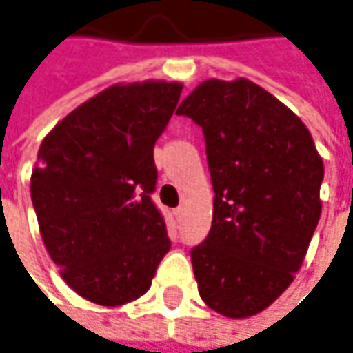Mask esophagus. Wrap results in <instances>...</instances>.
<instances>
[{"mask_svg": "<svg viewBox=\"0 0 353 353\" xmlns=\"http://www.w3.org/2000/svg\"><path fill=\"white\" fill-rule=\"evenodd\" d=\"M174 215H176V219H179V221L184 219V215H186V208H184V205H179V208L174 210Z\"/></svg>", "mask_w": 353, "mask_h": 353, "instance_id": "34e87169", "label": "esophagus"}]
</instances>
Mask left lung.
Segmentation results:
<instances>
[{
	"instance_id": "obj_1",
	"label": "left lung",
	"mask_w": 353,
	"mask_h": 353,
	"mask_svg": "<svg viewBox=\"0 0 353 353\" xmlns=\"http://www.w3.org/2000/svg\"><path fill=\"white\" fill-rule=\"evenodd\" d=\"M176 114L202 128L214 219L190 250L198 292L229 319L264 311L301 268L319 217L323 159L305 124L248 79L200 83Z\"/></svg>"
}]
</instances>
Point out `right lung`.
Segmentation results:
<instances>
[{"label":"right lung","mask_w":353,"mask_h":353,"mask_svg":"<svg viewBox=\"0 0 353 353\" xmlns=\"http://www.w3.org/2000/svg\"><path fill=\"white\" fill-rule=\"evenodd\" d=\"M181 93V83L112 85L40 143L30 176L40 235L65 283L93 303L138 299L171 248L151 200L153 148Z\"/></svg>","instance_id":"1"}]
</instances>
